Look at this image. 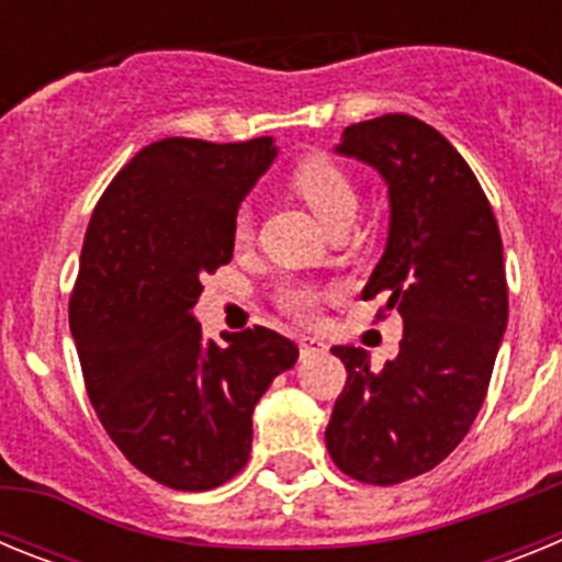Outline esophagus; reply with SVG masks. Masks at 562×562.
I'll return each mask as SVG.
<instances>
[{
  "mask_svg": "<svg viewBox=\"0 0 562 562\" xmlns=\"http://www.w3.org/2000/svg\"><path fill=\"white\" fill-rule=\"evenodd\" d=\"M297 346H301V355H312V351L324 349V342L315 340V337H301V342H297Z\"/></svg>",
  "mask_w": 562,
  "mask_h": 562,
  "instance_id": "34e87169",
  "label": "esophagus"
}]
</instances>
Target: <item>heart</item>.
Here are the masks:
<instances>
[{
    "label": "heart",
    "instance_id": "1",
    "mask_svg": "<svg viewBox=\"0 0 562 562\" xmlns=\"http://www.w3.org/2000/svg\"><path fill=\"white\" fill-rule=\"evenodd\" d=\"M290 186L329 231H335L340 225H349L357 216L360 191H357L351 173L340 162L329 160V157H306V160L297 162L290 173ZM233 233H236L238 241L250 238V213H238ZM326 295H331V290H324V286L312 284V281H295L292 278V281L278 284L276 304L278 310L292 315L295 321H315L317 312H321V301Z\"/></svg>",
    "mask_w": 562,
    "mask_h": 562
}]
</instances>
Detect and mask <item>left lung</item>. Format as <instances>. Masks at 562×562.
Wrapping results in <instances>:
<instances>
[{"label": "left lung", "mask_w": 562, "mask_h": 562, "mask_svg": "<svg viewBox=\"0 0 562 562\" xmlns=\"http://www.w3.org/2000/svg\"><path fill=\"white\" fill-rule=\"evenodd\" d=\"M337 151L389 182L391 231L362 297L400 312V355L371 371L369 351L335 346L346 366L326 425L342 473L391 486L448 459L484 402L506 329L504 245L473 168L434 126L382 114L342 132Z\"/></svg>", "instance_id": "8db88e82"}]
</instances>
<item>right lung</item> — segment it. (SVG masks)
Returning a JSON list of instances; mask_svg holds the SVG:
<instances>
[{"instance_id":"obj_1","label":"right lung","mask_w":562,"mask_h":562,"mask_svg":"<svg viewBox=\"0 0 562 562\" xmlns=\"http://www.w3.org/2000/svg\"><path fill=\"white\" fill-rule=\"evenodd\" d=\"M270 137H166L137 151L98 200L69 329L109 439L157 484L202 493L247 464L252 408L297 346L252 326L205 340L191 315L202 276L233 258L238 202L270 168Z\"/></svg>"}]
</instances>
